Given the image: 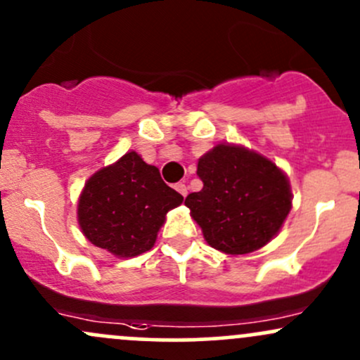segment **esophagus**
<instances>
[{
	"label": "esophagus",
	"instance_id": "esophagus-1",
	"mask_svg": "<svg viewBox=\"0 0 360 360\" xmlns=\"http://www.w3.org/2000/svg\"><path fill=\"white\" fill-rule=\"evenodd\" d=\"M175 191L179 192L180 195L187 197V185H185V184H176V185H175Z\"/></svg>",
	"mask_w": 360,
	"mask_h": 360
}]
</instances>
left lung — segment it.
Instances as JSON below:
<instances>
[{"label": "left lung", "mask_w": 360, "mask_h": 360, "mask_svg": "<svg viewBox=\"0 0 360 360\" xmlns=\"http://www.w3.org/2000/svg\"><path fill=\"white\" fill-rule=\"evenodd\" d=\"M197 175L202 191L188 194L185 206L206 242L225 254L264 247L292 210L287 175L256 150L218 144L200 158Z\"/></svg>", "instance_id": "obj_1"}]
</instances>
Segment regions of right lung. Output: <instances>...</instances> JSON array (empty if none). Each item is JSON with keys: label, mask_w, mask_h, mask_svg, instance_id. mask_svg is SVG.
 Masks as SVG:
<instances>
[{"label": "right lung", "mask_w": 360, "mask_h": 360, "mask_svg": "<svg viewBox=\"0 0 360 360\" xmlns=\"http://www.w3.org/2000/svg\"><path fill=\"white\" fill-rule=\"evenodd\" d=\"M181 200L184 197L161 180L156 166L130 150L86 181L77 218L96 247L117 257H135L153 249L166 212Z\"/></svg>", "instance_id": "1"}]
</instances>
